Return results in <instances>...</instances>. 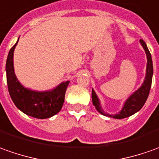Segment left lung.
<instances>
[{"instance_id":"left-lung-1","label":"left lung","mask_w":159,"mask_h":159,"mask_svg":"<svg viewBox=\"0 0 159 159\" xmlns=\"http://www.w3.org/2000/svg\"><path fill=\"white\" fill-rule=\"evenodd\" d=\"M140 43L143 45V47L145 51L147 56V67H146V76H145V80L143 83L142 87L134 93L131 96L129 97L126 102L124 103L123 107L121 110V112L119 114L116 115H109L107 113H104V111L102 110V107L100 105V102L99 99L97 97L95 92L92 90V100L93 104L95 107L96 110L100 114H102L103 116H106L112 117V118H116V119H123L134 115L135 113H137V111H139L141 109L143 106L144 105V103L146 102L147 98L149 96L150 93V90H151V87H152V75H153V65H152V55L148 50L146 43L143 40H140Z\"/></svg>"}]
</instances>
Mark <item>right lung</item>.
Instances as JSON below:
<instances>
[{"instance_id": "1", "label": "right lung", "mask_w": 159, "mask_h": 159, "mask_svg": "<svg viewBox=\"0 0 159 159\" xmlns=\"http://www.w3.org/2000/svg\"><path fill=\"white\" fill-rule=\"evenodd\" d=\"M16 43L8 52L6 63L7 89L13 102L22 112L30 116L46 119L61 110L65 102V94L70 81L58 85L52 91L36 92L23 87L19 83L14 72L13 55Z\"/></svg>"}]
</instances>
